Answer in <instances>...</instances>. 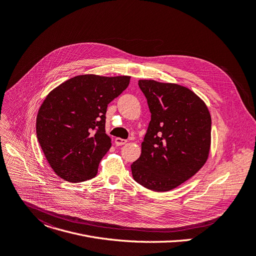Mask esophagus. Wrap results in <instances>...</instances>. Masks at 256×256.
<instances>
[{
  "instance_id": "34e87169",
  "label": "esophagus",
  "mask_w": 256,
  "mask_h": 256,
  "mask_svg": "<svg viewBox=\"0 0 256 256\" xmlns=\"http://www.w3.org/2000/svg\"><path fill=\"white\" fill-rule=\"evenodd\" d=\"M128 141L124 140V138H115V145L116 146H122V145H124Z\"/></svg>"
}]
</instances>
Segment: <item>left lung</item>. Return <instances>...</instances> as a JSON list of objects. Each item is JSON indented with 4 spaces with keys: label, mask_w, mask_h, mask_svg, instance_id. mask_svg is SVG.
Wrapping results in <instances>:
<instances>
[{
    "label": "left lung",
    "mask_w": 256,
    "mask_h": 256,
    "mask_svg": "<svg viewBox=\"0 0 256 256\" xmlns=\"http://www.w3.org/2000/svg\"><path fill=\"white\" fill-rule=\"evenodd\" d=\"M151 112L141 156L130 166L134 180L156 191L172 190L192 178L208 158L212 118L205 103L176 84L138 80Z\"/></svg>",
    "instance_id": "obj_1"
}]
</instances>
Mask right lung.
Instances as JSON below:
<instances>
[{"label":"right lung","mask_w":256,"mask_h":256,"mask_svg":"<svg viewBox=\"0 0 256 256\" xmlns=\"http://www.w3.org/2000/svg\"><path fill=\"white\" fill-rule=\"evenodd\" d=\"M130 76H78L55 88L36 116V136L61 178L80 182L96 176L111 147L105 134L108 104L128 88Z\"/></svg>","instance_id":"obj_1"}]
</instances>
